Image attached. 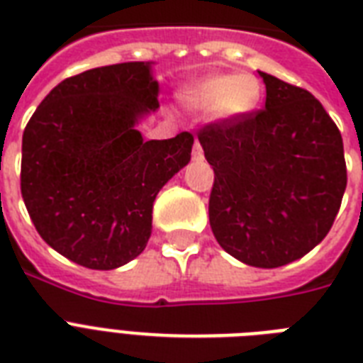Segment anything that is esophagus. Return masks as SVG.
Masks as SVG:
<instances>
[{
  "label": "esophagus",
  "instance_id": "34e87169",
  "mask_svg": "<svg viewBox=\"0 0 363 363\" xmlns=\"http://www.w3.org/2000/svg\"><path fill=\"white\" fill-rule=\"evenodd\" d=\"M205 156H203V148H201V145H199V141L194 143V148H192V160H196V162H201Z\"/></svg>",
  "mask_w": 363,
  "mask_h": 363
}]
</instances>
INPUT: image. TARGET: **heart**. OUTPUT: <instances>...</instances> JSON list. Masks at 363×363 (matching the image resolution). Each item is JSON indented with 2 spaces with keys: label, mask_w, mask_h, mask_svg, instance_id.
<instances>
[{
  "label": "heart",
  "mask_w": 363,
  "mask_h": 363,
  "mask_svg": "<svg viewBox=\"0 0 363 363\" xmlns=\"http://www.w3.org/2000/svg\"><path fill=\"white\" fill-rule=\"evenodd\" d=\"M262 98L259 81L252 75L218 73L190 82L181 92L182 104L194 111L213 109L220 121H238L256 109Z\"/></svg>",
  "instance_id": "obj_1"
}]
</instances>
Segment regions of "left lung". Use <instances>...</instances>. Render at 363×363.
Here are the masks:
<instances>
[{
  "label": "left lung",
  "mask_w": 363,
  "mask_h": 363,
  "mask_svg": "<svg viewBox=\"0 0 363 363\" xmlns=\"http://www.w3.org/2000/svg\"><path fill=\"white\" fill-rule=\"evenodd\" d=\"M265 107L203 125L216 241L254 267H281L326 238L347 188L343 139L311 92L262 73Z\"/></svg>",
  "instance_id": "8db88e82"
}]
</instances>
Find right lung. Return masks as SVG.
Masks as SVG:
<instances>
[{"label":"right lung","instance_id":"1","mask_svg":"<svg viewBox=\"0 0 363 363\" xmlns=\"http://www.w3.org/2000/svg\"><path fill=\"white\" fill-rule=\"evenodd\" d=\"M158 107L148 62L69 77L37 107L22 135L20 190L56 252L105 271L145 250L154 199L190 162L194 145L188 131L143 139L135 124Z\"/></svg>","mask_w":363,"mask_h":363}]
</instances>
